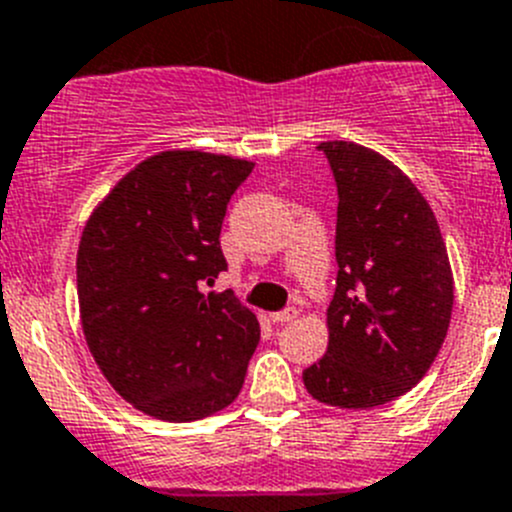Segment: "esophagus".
<instances>
[{
	"label": "esophagus",
	"mask_w": 512,
	"mask_h": 512,
	"mask_svg": "<svg viewBox=\"0 0 512 512\" xmlns=\"http://www.w3.org/2000/svg\"><path fill=\"white\" fill-rule=\"evenodd\" d=\"M296 316H298L296 306H288V308H283V311H278V313H270V319H273L275 324H288V321H293Z\"/></svg>",
	"instance_id": "obj_1"
}]
</instances>
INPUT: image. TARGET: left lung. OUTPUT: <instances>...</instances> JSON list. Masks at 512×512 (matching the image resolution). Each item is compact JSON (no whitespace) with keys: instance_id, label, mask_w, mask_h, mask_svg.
<instances>
[{"instance_id":"8db88e82","label":"left lung","mask_w":512,"mask_h":512,"mask_svg":"<svg viewBox=\"0 0 512 512\" xmlns=\"http://www.w3.org/2000/svg\"><path fill=\"white\" fill-rule=\"evenodd\" d=\"M339 191L329 347L303 370L319 403L367 411L418 385L446 339L454 275L436 216L395 163L357 142H321Z\"/></svg>"}]
</instances>
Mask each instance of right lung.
Returning a JSON list of instances; mask_svg holds the SVG:
<instances>
[{
  "instance_id": "right-lung-1",
  "label": "right lung",
  "mask_w": 512,
  "mask_h": 512,
  "mask_svg": "<svg viewBox=\"0 0 512 512\" xmlns=\"http://www.w3.org/2000/svg\"><path fill=\"white\" fill-rule=\"evenodd\" d=\"M255 163L163 150L96 204L76 255L86 344L109 385L170 423L224 411L242 390L260 324L232 290L219 247L232 193Z\"/></svg>"
}]
</instances>
